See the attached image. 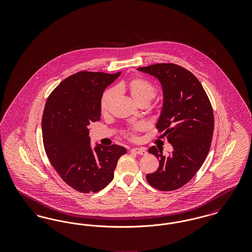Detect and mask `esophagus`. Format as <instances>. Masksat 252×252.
Segmentation results:
<instances>
[{
	"mask_svg": "<svg viewBox=\"0 0 252 252\" xmlns=\"http://www.w3.org/2000/svg\"><path fill=\"white\" fill-rule=\"evenodd\" d=\"M131 152L133 153H135V154H138V155H145L147 152H146V150H145V148L144 147H140V148H132L131 150H130Z\"/></svg>",
	"mask_w": 252,
	"mask_h": 252,
	"instance_id": "esophagus-1",
	"label": "esophagus"
}]
</instances>
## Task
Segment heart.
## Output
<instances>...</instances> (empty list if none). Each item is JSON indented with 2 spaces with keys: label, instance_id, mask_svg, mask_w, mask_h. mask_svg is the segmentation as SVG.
Here are the masks:
<instances>
[{
  "label": "heart",
  "instance_id": "heart-1",
  "mask_svg": "<svg viewBox=\"0 0 252 252\" xmlns=\"http://www.w3.org/2000/svg\"><path fill=\"white\" fill-rule=\"evenodd\" d=\"M115 90L118 93L129 94L132 100L137 105H148L156 97L157 94L156 87L143 77H134L128 81L121 82L115 87ZM114 97L115 92L112 89H108L104 93L100 103V108L103 114L108 113ZM140 129V126H134L130 129L126 131V136L133 140L135 139V133Z\"/></svg>",
  "mask_w": 252,
  "mask_h": 252
}]
</instances>
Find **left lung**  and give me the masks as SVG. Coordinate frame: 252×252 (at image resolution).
I'll list each match as a JSON object with an SVG mask.
<instances>
[{"label":"left lung","mask_w":252,"mask_h":252,"mask_svg":"<svg viewBox=\"0 0 252 252\" xmlns=\"http://www.w3.org/2000/svg\"><path fill=\"white\" fill-rule=\"evenodd\" d=\"M138 70L155 76L161 84L163 105L156 126L173 146L167 156L156 146L149 148L159 159V166L146 175V180L158 190L174 191L192 180L210 151L213 108L199 80L183 67L158 63Z\"/></svg>","instance_id":"1"}]
</instances>
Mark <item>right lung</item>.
<instances>
[{
	"label": "right lung",
	"mask_w": 252,
	"mask_h": 252,
	"mask_svg": "<svg viewBox=\"0 0 252 252\" xmlns=\"http://www.w3.org/2000/svg\"><path fill=\"white\" fill-rule=\"evenodd\" d=\"M121 72H76L49 95L42 115V139L46 155L60 178L78 192H96L113 180L123 146L91 147L88 126L101 117V98Z\"/></svg>",
	"instance_id": "obj_1"
}]
</instances>
